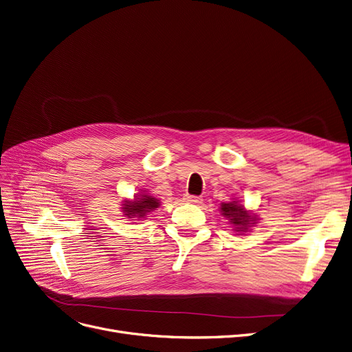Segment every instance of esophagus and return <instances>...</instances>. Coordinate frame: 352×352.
Returning <instances> with one entry per match:
<instances>
[{"instance_id":"1","label":"esophagus","mask_w":352,"mask_h":352,"mask_svg":"<svg viewBox=\"0 0 352 352\" xmlns=\"http://www.w3.org/2000/svg\"><path fill=\"white\" fill-rule=\"evenodd\" d=\"M186 201L191 203V204H200L203 200H201L200 197H197V195H186Z\"/></svg>"}]
</instances>
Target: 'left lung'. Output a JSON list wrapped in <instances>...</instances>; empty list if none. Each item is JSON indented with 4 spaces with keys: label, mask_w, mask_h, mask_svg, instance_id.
<instances>
[{
    "label": "left lung",
    "mask_w": 352,
    "mask_h": 352,
    "mask_svg": "<svg viewBox=\"0 0 352 352\" xmlns=\"http://www.w3.org/2000/svg\"><path fill=\"white\" fill-rule=\"evenodd\" d=\"M221 214L226 219H228L230 224H233L234 232H239V233L249 232V228L256 221V216H252L246 208H244L241 204H239V201L223 203Z\"/></svg>",
    "instance_id": "obj_1"
}]
</instances>
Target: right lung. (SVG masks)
Returning <instances> with one entry per match:
<instances>
[{"label":"right lung","instance_id":"1","mask_svg":"<svg viewBox=\"0 0 352 352\" xmlns=\"http://www.w3.org/2000/svg\"><path fill=\"white\" fill-rule=\"evenodd\" d=\"M122 206H124L122 207V212H124V216H126L128 219H144L146 216V212L154 211L155 208L160 207V200L148 194H140L135 195L132 201L126 200L125 204Z\"/></svg>","mask_w":352,"mask_h":352}]
</instances>
